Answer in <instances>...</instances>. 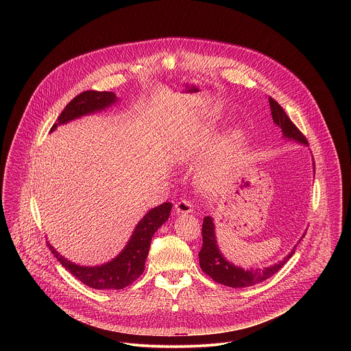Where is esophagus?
Returning <instances> with one entry per match:
<instances>
[{
  "label": "esophagus",
  "instance_id": "obj_1",
  "mask_svg": "<svg viewBox=\"0 0 351 351\" xmlns=\"http://www.w3.org/2000/svg\"><path fill=\"white\" fill-rule=\"evenodd\" d=\"M174 212L177 215H186L193 212V204L189 200H181L176 202L174 205Z\"/></svg>",
  "mask_w": 351,
  "mask_h": 351
}]
</instances>
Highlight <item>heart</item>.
I'll list each match as a JSON object with an SVG mask.
<instances>
[{
	"mask_svg": "<svg viewBox=\"0 0 351 351\" xmlns=\"http://www.w3.org/2000/svg\"><path fill=\"white\" fill-rule=\"evenodd\" d=\"M245 158V136L241 131L235 132L201 171V180L209 188L217 189L227 185Z\"/></svg>",
	"mask_w": 351,
	"mask_h": 351,
	"instance_id": "obj_1",
	"label": "heart"
}]
</instances>
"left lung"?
<instances>
[{"label": "left lung", "instance_id": "obj_1", "mask_svg": "<svg viewBox=\"0 0 351 351\" xmlns=\"http://www.w3.org/2000/svg\"><path fill=\"white\" fill-rule=\"evenodd\" d=\"M269 104L271 109L273 121L281 128L284 136L288 139H293L302 145H308L306 138L301 134L300 130L293 124V121L288 117L282 106L271 97H269ZM201 234H202V247L199 252L201 270L205 274H208L213 281L230 288H246L267 280L288 262V259L295 254V249L298 247L295 246L293 250L284 258V261L278 263H274L263 269L245 270L242 267H238L230 263L219 251L212 217L209 216L204 217Z\"/></svg>", "mask_w": 351, "mask_h": 351}]
</instances>
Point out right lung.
<instances>
[{"mask_svg": "<svg viewBox=\"0 0 351 351\" xmlns=\"http://www.w3.org/2000/svg\"><path fill=\"white\" fill-rule=\"evenodd\" d=\"M116 100L117 99L112 92H82L64 106L56 123L52 125L51 131L70 120L102 110L106 106L114 104ZM171 206V202H163L162 205H158L149 210L147 215L136 226L124 250L114 259L101 266H78L62 256L53 247H51L50 243L47 245L51 252L62 263V266L66 267L75 278H78L85 285L93 289H123L132 284L135 280H138L139 276L143 273L146 258L150 250L151 239L155 231L169 219Z\"/></svg>", "mask_w": 351, "mask_h": 351, "instance_id": "1", "label": "right lung"}]
</instances>
